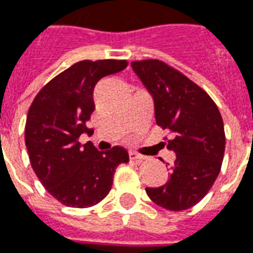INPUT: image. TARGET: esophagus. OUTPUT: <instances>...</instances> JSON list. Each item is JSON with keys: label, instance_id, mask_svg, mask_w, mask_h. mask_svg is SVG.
<instances>
[{"label": "esophagus", "instance_id": "1", "mask_svg": "<svg viewBox=\"0 0 253 253\" xmlns=\"http://www.w3.org/2000/svg\"><path fill=\"white\" fill-rule=\"evenodd\" d=\"M129 157H130V160H133V161H144L145 159H147L145 156L138 155V153H136V152H130V153H129Z\"/></svg>", "mask_w": 253, "mask_h": 253}]
</instances>
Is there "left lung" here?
<instances>
[{"label":"left lung","mask_w":253,"mask_h":253,"mask_svg":"<svg viewBox=\"0 0 253 253\" xmlns=\"http://www.w3.org/2000/svg\"><path fill=\"white\" fill-rule=\"evenodd\" d=\"M155 101L157 125L173 133L167 148L176 153L168 181L145 188L157 206L169 211L191 208L217 178L225 149L221 115L206 90L159 60L132 62Z\"/></svg>","instance_id":"left-lung-1"}]
</instances>
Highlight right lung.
I'll return each instance as SVG.
<instances>
[{
	"label": "right lung",
	"instance_id": "add662e5",
	"mask_svg": "<svg viewBox=\"0 0 253 253\" xmlns=\"http://www.w3.org/2000/svg\"><path fill=\"white\" fill-rule=\"evenodd\" d=\"M125 60L76 62L43 86L28 112L25 144L34 173L54 199L66 207L88 208L109 193L116 168L128 163L124 148L100 152L83 133L94 111L93 90L106 76L124 70Z\"/></svg>",
	"mask_w": 253,
	"mask_h": 253
}]
</instances>
